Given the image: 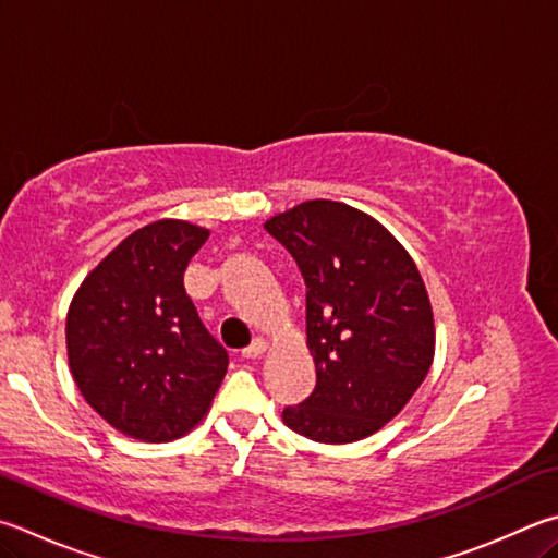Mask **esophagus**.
<instances>
[{"instance_id":"34e87169","label":"esophagus","mask_w":558,"mask_h":558,"mask_svg":"<svg viewBox=\"0 0 558 558\" xmlns=\"http://www.w3.org/2000/svg\"><path fill=\"white\" fill-rule=\"evenodd\" d=\"M266 349H268V341L266 339H253V343H248V347L241 351V356L244 359H258V356H263V353H266Z\"/></svg>"}]
</instances>
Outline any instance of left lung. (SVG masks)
Here are the masks:
<instances>
[{"label": "left lung", "instance_id": "obj_1", "mask_svg": "<svg viewBox=\"0 0 558 558\" xmlns=\"http://www.w3.org/2000/svg\"><path fill=\"white\" fill-rule=\"evenodd\" d=\"M307 286L317 385L282 422L322 444L371 437L427 378L434 317L417 266L376 219L310 199L266 221Z\"/></svg>", "mask_w": 558, "mask_h": 558}]
</instances>
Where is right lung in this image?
<instances>
[{
    "label": "right lung",
    "instance_id": "right-lung-1",
    "mask_svg": "<svg viewBox=\"0 0 558 558\" xmlns=\"http://www.w3.org/2000/svg\"><path fill=\"white\" fill-rule=\"evenodd\" d=\"M207 236L180 219L141 227L70 302V373L89 408L126 437L180 439L205 417L227 376L229 353L182 282Z\"/></svg>",
    "mask_w": 558,
    "mask_h": 558
}]
</instances>
